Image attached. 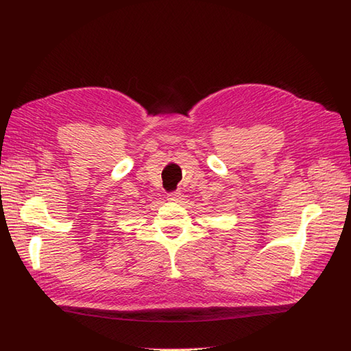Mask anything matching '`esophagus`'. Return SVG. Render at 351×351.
Wrapping results in <instances>:
<instances>
[{"label":"esophagus","instance_id":"1","mask_svg":"<svg viewBox=\"0 0 351 351\" xmlns=\"http://www.w3.org/2000/svg\"><path fill=\"white\" fill-rule=\"evenodd\" d=\"M180 198H182V192H178V191H176V192H169L168 194V199L169 202H180Z\"/></svg>","mask_w":351,"mask_h":351}]
</instances>
